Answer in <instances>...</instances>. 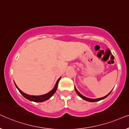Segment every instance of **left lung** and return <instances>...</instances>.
Returning a JSON list of instances; mask_svg holds the SVG:
<instances>
[{
	"instance_id": "1",
	"label": "left lung",
	"mask_w": 129,
	"mask_h": 129,
	"mask_svg": "<svg viewBox=\"0 0 129 129\" xmlns=\"http://www.w3.org/2000/svg\"><path fill=\"white\" fill-rule=\"evenodd\" d=\"M75 91L77 92V93H78V95L79 96H80L81 98H82L83 99H84V100H85V101H88V102H98V101H101V100H102V99H105V98H106L107 97V96H108L109 95V94L111 93V92H110L109 93H108V95H106L105 96H104V97H102V98H98V99H90V98H86V97H85V96H83L82 95H81V94L79 93V92L77 90V89H76V88L75 87Z\"/></svg>"
}]
</instances>
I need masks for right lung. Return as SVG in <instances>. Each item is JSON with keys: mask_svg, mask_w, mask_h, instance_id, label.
<instances>
[{"mask_svg": "<svg viewBox=\"0 0 129 129\" xmlns=\"http://www.w3.org/2000/svg\"><path fill=\"white\" fill-rule=\"evenodd\" d=\"M60 79H61V77L59 78L58 79L57 82H56L55 86H54V88L52 89L51 91L49 92L48 93L45 94V95H40V96H33V95H29L26 93H24V92H23L19 88H18L17 86L16 85L15 83H14V84H15L16 88L18 89L19 91L20 92V93L25 98H26L27 99H28V100H29V101L35 102H44V101L48 100V99H50V98L54 95L56 90H57L58 83L59 80H60Z\"/></svg>", "mask_w": 129, "mask_h": 129, "instance_id": "right-lung-1", "label": "right lung"}]
</instances>
